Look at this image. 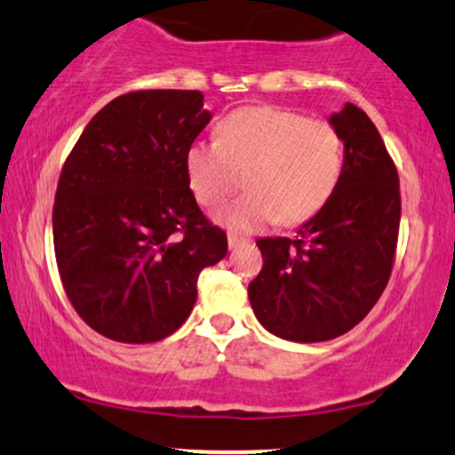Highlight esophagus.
<instances>
[{"mask_svg":"<svg viewBox=\"0 0 455 455\" xmlns=\"http://www.w3.org/2000/svg\"><path fill=\"white\" fill-rule=\"evenodd\" d=\"M243 244H247V238H243V236H238V234H228V247L232 249H238V247H243Z\"/></svg>","mask_w":455,"mask_h":455,"instance_id":"34e87169","label":"esophagus"}]
</instances>
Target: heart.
<instances>
[{
    "mask_svg": "<svg viewBox=\"0 0 455 455\" xmlns=\"http://www.w3.org/2000/svg\"><path fill=\"white\" fill-rule=\"evenodd\" d=\"M185 167L197 202L217 204L243 182L247 193L214 211V221L251 232L279 221L294 226L329 202L344 167L333 124L270 105L241 107L217 124V140L187 148Z\"/></svg>",
    "mask_w": 455,
    "mask_h": 455,
    "instance_id": "b5f03b06",
    "label": "heart"
}]
</instances>
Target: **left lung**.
Listing matches in <instances>:
<instances>
[{
    "label": "left lung",
    "instance_id": "left-lung-1",
    "mask_svg": "<svg viewBox=\"0 0 455 455\" xmlns=\"http://www.w3.org/2000/svg\"><path fill=\"white\" fill-rule=\"evenodd\" d=\"M329 122L344 141L338 187L294 238L255 243L264 264L249 283L259 324L300 344L339 338L370 314L400 229V180L374 122L352 103Z\"/></svg>",
    "mask_w": 455,
    "mask_h": 455
}]
</instances>
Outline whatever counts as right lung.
<instances>
[{
  "mask_svg": "<svg viewBox=\"0 0 455 455\" xmlns=\"http://www.w3.org/2000/svg\"><path fill=\"white\" fill-rule=\"evenodd\" d=\"M212 114L197 90L117 96L90 120L55 191L53 244L76 314L96 333L150 344L180 329L197 277L228 253L188 188L187 148Z\"/></svg>",
  "mask_w": 455,
  "mask_h": 455,
  "instance_id": "add662e5",
  "label": "right lung"
}]
</instances>
